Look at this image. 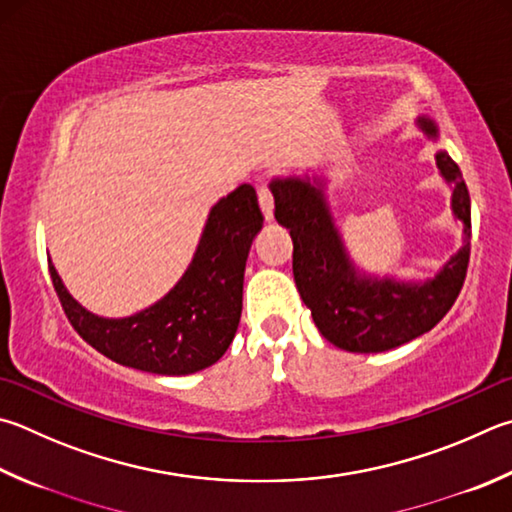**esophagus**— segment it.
Segmentation results:
<instances>
[{
    "label": "esophagus",
    "mask_w": 512,
    "mask_h": 512,
    "mask_svg": "<svg viewBox=\"0 0 512 512\" xmlns=\"http://www.w3.org/2000/svg\"><path fill=\"white\" fill-rule=\"evenodd\" d=\"M257 197H259V208H262V212H264V219H266V221H273V210H275V206H273V194H271V190H268L266 185H259Z\"/></svg>",
    "instance_id": "1"
}]
</instances>
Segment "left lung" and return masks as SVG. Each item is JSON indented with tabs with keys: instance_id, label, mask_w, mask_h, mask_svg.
<instances>
[{
	"instance_id": "left-lung-1",
	"label": "left lung",
	"mask_w": 512,
	"mask_h": 512,
	"mask_svg": "<svg viewBox=\"0 0 512 512\" xmlns=\"http://www.w3.org/2000/svg\"><path fill=\"white\" fill-rule=\"evenodd\" d=\"M416 127L436 141L439 127L418 116ZM452 190V215L463 226V246L430 280L401 282L360 271L329 208L324 176L291 174L271 181L277 224L291 232L293 277L318 331L353 353H380L423 336L443 320L466 280L470 262V194L450 154H434Z\"/></svg>"
}]
</instances>
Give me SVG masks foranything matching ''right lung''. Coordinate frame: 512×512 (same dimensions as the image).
Returning a JSON list of instances; mask_svg holds the SVG:
<instances>
[{
	"label": "right lung",
	"instance_id": "1",
	"mask_svg": "<svg viewBox=\"0 0 512 512\" xmlns=\"http://www.w3.org/2000/svg\"><path fill=\"white\" fill-rule=\"evenodd\" d=\"M264 226L253 185H239L210 208L199 246L181 280L159 302L127 318L87 311L49 273L62 309L82 338L118 365L161 376H188L224 356L241 318L250 244Z\"/></svg>",
	"mask_w": 512,
	"mask_h": 512
}]
</instances>
